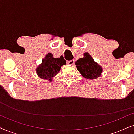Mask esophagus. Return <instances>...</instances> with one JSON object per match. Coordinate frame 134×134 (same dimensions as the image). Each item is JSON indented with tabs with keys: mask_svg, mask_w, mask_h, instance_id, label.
Here are the masks:
<instances>
[{
	"mask_svg": "<svg viewBox=\"0 0 134 134\" xmlns=\"http://www.w3.org/2000/svg\"><path fill=\"white\" fill-rule=\"evenodd\" d=\"M74 63V60H70V61H68L67 62V64H68V65H72Z\"/></svg>",
	"mask_w": 134,
	"mask_h": 134,
	"instance_id": "esophagus-1",
	"label": "esophagus"
}]
</instances>
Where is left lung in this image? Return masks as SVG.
<instances>
[{
	"label": "left lung",
	"mask_w": 134,
	"mask_h": 134,
	"mask_svg": "<svg viewBox=\"0 0 134 134\" xmlns=\"http://www.w3.org/2000/svg\"><path fill=\"white\" fill-rule=\"evenodd\" d=\"M83 58H80L76 62L77 69L82 76L88 79L99 77L102 72V68L94 61V59L88 52L84 53Z\"/></svg>",
	"instance_id": "left-lung-1"
}]
</instances>
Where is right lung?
<instances>
[{
    "label": "right lung",
    "instance_id": "obj_1",
    "mask_svg": "<svg viewBox=\"0 0 134 134\" xmlns=\"http://www.w3.org/2000/svg\"><path fill=\"white\" fill-rule=\"evenodd\" d=\"M66 63L63 57L54 58L51 53H48L36 68V73L39 77L51 82L52 78L59 72L62 66Z\"/></svg>",
    "mask_w": 134,
    "mask_h": 134
}]
</instances>
